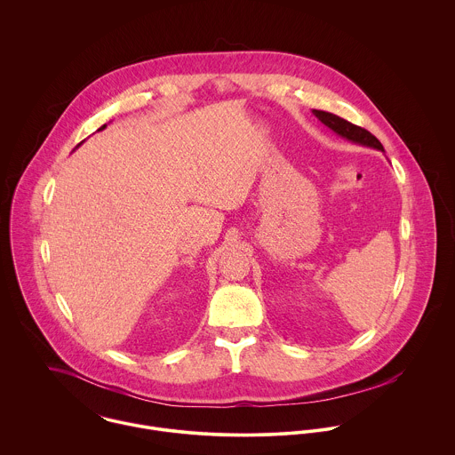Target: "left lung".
Returning a JSON list of instances; mask_svg holds the SVG:
<instances>
[{"label":"left lung","mask_w":455,"mask_h":455,"mask_svg":"<svg viewBox=\"0 0 455 455\" xmlns=\"http://www.w3.org/2000/svg\"><path fill=\"white\" fill-rule=\"evenodd\" d=\"M314 116L327 126L329 130L334 131L338 136L352 141V143H357V145H363V147H371V148H377V150H382L384 152V147L382 143L370 132V131L363 130L334 114H329L324 110H312Z\"/></svg>","instance_id":"8db88e82"}]
</instances>
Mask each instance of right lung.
I'll list each match as a JSON object with an SVG mask.
<instances>
[{
    "label": "right lung",
    "mask_w": 455,
    "mask_h": 455,
    "mask_svg": "<svg viewBox=\"0 0 455 455\" xmlns=\"http://www.w3.org/2000/svg\"><path fill=\"white\" fill-rule=\"evenodd\" d=\"M105 128H107V124H103V126H101V128H100V130H98V131H103V130H105Z\"/></svg>",
    "instance_id": "obj_1"
}]
</instances>
